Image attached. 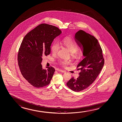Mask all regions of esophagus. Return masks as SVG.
Masks as SVG:
<instances>
[{"label": "esophagus", "instance_id": "1", "mask_svg": "<svg viewBox=\"0 0 122 122\" xmlns=\"http://www.w3.org/2000/svg\"><path fill=\"white\" fill-rule=\"evenodd\" d=\"M57 70V71H60V72H63V73H64V72H66L65 71L63 70H61V69H58Z\"/></svg>", "mask_w": 122, "mask_h": 122}]
</instances>
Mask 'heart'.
<instances>
[{
	"label": "heart",
	"instance_id": "1",
	"mask_svg": "<svg viewBox=\"0 0 122 122\" xmlns=\"http://www.w3.org/2000/svg\"><path fill=\"white\" fill-rule=\"evenodd\" d=\"M59 43L61 45L64 46L66 47L69 51L72 53V54L74 56H79V53L76 52L77 50V46L75 41L71 39L68 37L64 38L62 40L60 41ZM59 43L57 41H56L53 43L51 47V50L53 54H56L58 52L60 47ZM58 63L63 66H66L69 64L70 62L67 60H60Z\"/></svg>",
	"mask_w": 122,
	"mask_h": 122
}]
</instances>
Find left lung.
<instances>
[{"instance_id": "left-lung-1", "label": "left lung", "mask_w": 122, "mask_h": 122, "mask_svg": "<svg viewBox=\"0 0 122 122\" xmlns=\"http://www.w3.org/2000/svg\"><path fill=\"white\" fill-rule=\"evenodd\" d=\"M76 43L82 49L84 58L77 67L80 70L76 79L72 77L67 82L68 87L75 92L87 88L94 81L104 65L102 50L98 41L94 36L80 30L75 35Z\"/></svg>"}]
</instances>
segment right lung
<instances>
[{
    "instance_id": "right-lung-1",
    "label": "right lung",
    "mask_w": 122,
    "mask_h": 122,
    "mask_svg": "<svg viewBox=\"0 0 122 122\" xmlns=\"http://www.w3.org/2000/svg\"><path fill=\"white\" fill-rule=\"evenodd\" d=\"M62 33L54 25L40 24L25 35L18 51L19 67L24 78L35 87H43L50 83L55 69H42V57L51 53V46Z\"/></svg>"
}]
</instances>
